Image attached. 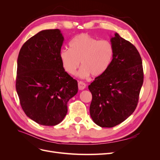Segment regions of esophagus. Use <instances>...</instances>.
<instances>
[{"label": "esophagus", "instance_id": "esophagus-1", "mask_svg": "<svg viewBox=\"0 0 160 160\" xmlns=\"http://www.w3.org/2000/svg\"><path fill=\"white\" fill-rule=\"evenodd\" d=\"M86 88V84L83 82L79 81L78 83V88L79 90H83Z\"/></svg>", "mask_w": 160, "mask_h": 160}]
</instances>
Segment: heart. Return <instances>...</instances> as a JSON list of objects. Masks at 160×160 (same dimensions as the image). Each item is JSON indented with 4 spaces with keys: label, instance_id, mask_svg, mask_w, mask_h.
<instances>
[{
    "label": "heart",
    "instance_id": "b5f03b06",
    "mask_svg": "<svg viewBox=\"0 0 160 160\" xmlns=\"http://www.w3.org/2000/svg\"><path fill=\"white\" fill-rule=\"evenodd\" d=\"M70 49H63L59 57L64 70L73 75L79 64L78 75L85 78L91 75L96 77L107 71L113 56V47L107 40H98L88 33L79 34L69 42Z\"/></svg>",
    "mask_w": 160,
    "mask_h": 160
}]
</instances>
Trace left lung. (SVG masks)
<instances>
[{"instance_id": "1", "label": "left lung", "mask_w": 160, "mask_h": 160, "mask_svg": "<svg viewBox=\"0 0 160 160\" xmlns=\"http://www.w3.org/2000/svg\"><path fill=\"white\" fill-rule=\"evenodd\" d=\"M110 41L113 47L111 64L89 85L90 115L101 128H113L133 113L143 82L142 58L135 47L117 32Z\"/></svg>"}]
</instances>
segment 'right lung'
Here are the masks:
<instances>
[{
	"instance_id": "obj_1",
	"label": "right lung",
	"mask_w": 160,
	"mask_h": 160,
	"mask_svg": "<svg viewBox=\"0 0 160 160\" xmlns=\"http://www.w3.org/2000/svg\"><path fill=\"white\" fill-rule=\"evenodd\" d=\"M64 41L59 29L38 32L26 41L17 59L16 89L27 117L54 126L67 113V102L78 91L77 81L64 70L59 54Z\"/></svg>"
}]
</instances>
